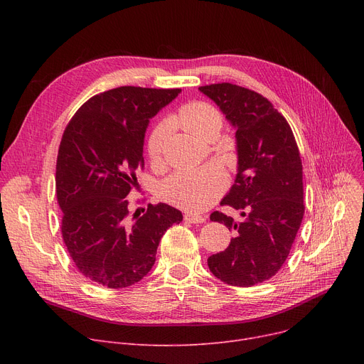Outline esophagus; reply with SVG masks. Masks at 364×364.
Instances as JSON below:
<instances>
[{
  "instance_id": "34e87169",
  "label": "esophagus",
  "mask_w": 364,
  "mask_h": 364,
  "mask_svg": "<svg viewBox=\"0 0 364 364\" xmlns=\"http://www.w3.org/2000/svg\"><path fill=\"white\" fill-rule=\"evenodd\" d=\"M184 220L187 221V223H190V224H202V223H205V217H202V215H199V214H186L184 215Z\"/></svg>"
}]
</instances>
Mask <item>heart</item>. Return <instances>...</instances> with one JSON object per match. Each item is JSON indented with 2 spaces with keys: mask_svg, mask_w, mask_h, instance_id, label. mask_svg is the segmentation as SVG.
Masks as SVG:
<instances>
[{
  "mask_svg": "<svg viewBox=\"0 0 364 364\" xmlns=\"http://www.w3.org/2000/svg\"><path fill=\"white\" fill-rule=\"evenodd\" d=\"M176 122L195 137L205 140L209 134L220 132L223 117L220 112L205 102H190L180 107ZM169 136V122L161 121L150 131L147 139V155L151 162L162 156L166 139ZM225 187V177L215 168H202L195 171H177L165 178L159 187L161 198L187 211H200L217 200Z\"/></svg>",
  "mask_w": 364,
  "mask_h": 364,
  "instance_id": "b5f03b06",
  "label": "heart"
}]
</instances>
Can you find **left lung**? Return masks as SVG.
Instances as JSON below:
<instances>
[{
    "instance_id": "left-lung-1",
    "label": "left lung",
    "mask_w": 364,
    "mask_h": 364,
    "mask_svg": "<svg viewBox=\"0 0 364 364\" xmlns=\"http://www.w3.org/2000/svg\"><path fill=\"white\" fill-rule=\"evenodd\" d=\"M199 90L236 128L237 176L221 205L245 217L236 223L211 214L235 237L208 258V267L224 283L247 288L282 269L299 230L305 211L299 150L288 121L261 94L230 82Z\"/></svg>"
}]
</instances>
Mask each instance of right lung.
I'll use <instances>...</instances> for the list:
<instances>
[{
  "instance_id": "1",
  "label": "right lung",
  "mask_w": 364,
  "mask_h": 364,
  "mask_svg": "<svg viewBox=\"0 0 364 364\" xmlns=\"http://www.w3.org/2000/svg\"><path fill=\"white\" fill-rule=\"evenodd\" d=\"M180 91L119 87L95 94L65 128L55 164L62 237L78 272L109 289L140 282L164 233L183 221L166 203H149L131 218L127 198L144 166L149 119Z\"/></svg>"
}]
</instances>
